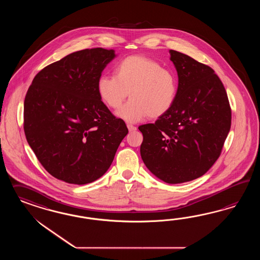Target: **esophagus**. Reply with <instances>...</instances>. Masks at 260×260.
<instances>
[{
	"label": "esophagus",
	"instance_id": "esophagus-1",
	"mask_svg": "<svg viewBox=\"0 0 260 260\" xmlns=\"http://www.w3.org/2000/svg\"><path fill=\"white\" fill-rule=\"evenodd\" d=\"M126 126H127V128H128L129 132H134V131H136V128H137L136 126H133V125H131V124H127Z\"/></svg>",
	"mask_w": 260,
	"mask_h": 260
}]
</instances>
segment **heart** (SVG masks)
<instances>
[{
	"instance_id": "1",
	"label": "heart",
	"mask_w": 260,
	"mask_h": 260,
	"mask_svg": "<svg viewBox=\"0 0 260 260\" xmlns=\"http://www.w3.org/2000/svg\"><path fill=\"white\" fill-rule=\"evenodd\" d=\"M178 78L172 70L144 55H131L114 66L113 75H102L97 92L106 106L116 110L120 118L136 123L148 116L157 119L173 109L178 94Z\"/></svg>"
}]
</instances>
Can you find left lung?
Listing matches in <instances>:
<instances>
[{
	"label": "left lung",
	"instance_id": "8db88e82",
	"mask_svg": "<svg viewBox=\"0 0 260 260\" xmlns=\"http://www.w3.org/2000/svg\"><path fill=\"white\" fill-rule=\"evenodd\" d=\"M170 53L178 74L176 101L155 123L138 128L145 165L159 179L179 184L202 176L220 156L232 110L211 67L176 50Z\"/></svg>",
	"mask_w": 260,
	"mask_h": 260
}]
</instances>
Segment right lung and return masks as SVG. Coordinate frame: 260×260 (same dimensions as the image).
<instances>
[{
	"label": "right lung",
	"instance_id": "1",
	"mask_svg": "<svg viewBox=\"0 0 260 260\" xmlns=\"http://www.w3.org/2000/svg\"><path fill=\"white\" fill-rule=\"evenodd\" d=\"M113 49L87 48L50 63L24 98V131L40 163L59 180L84 185L110 168L128 129L101 101L97 81Z\"/></svg>",
	"mask_w": 260,
	"mask_h": 260
}]
</instances>
